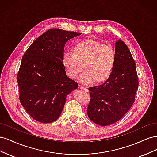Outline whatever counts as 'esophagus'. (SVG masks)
<instances>
[{"label": "esophagus", "mask_w": 157, "mask_h": 157, "mask_svg": "<svg viewBox=\"0 0 157 157\" xmlns=\"http://www.w3.org/2000/svg\"><path fill=\"white\" fill-rule=\"evenodd\" d=\"M80 88L82 90H83V91H84V92H88V88H86V87H84V86H80Z\"/></svg>", "instance_id": "esophagus-1"}]
</instances>
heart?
<instances>
[{
  "instance_id": "obj_1",
  "label": "heart",
  "mask_w": 157,
  "mask_h": 157,
  "mask_svg": "<svg viewBox=\"0 0 157 157\" xmlns=\"http://www.w3.org/2000/svg\"><path fill=\"white\" fill-rule=\"evenodd\" d=\"M115 60L112 46L91 38L76 42L72 51L64 52L61 58L66 73L72 78L77 77L83 67L80 80L84 84L105 82L111 77Z\"/></svg>"
}]
</instances>
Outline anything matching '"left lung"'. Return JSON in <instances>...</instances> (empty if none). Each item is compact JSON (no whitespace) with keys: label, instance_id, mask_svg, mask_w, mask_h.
Instances as JSON below:
<instances>
[{"label":"left lung","instance_id":"left-lung-1","mask_svg":"<svg viewBox=\"0 0 157 157\" xmlns=\"http://www.w3.org/2000/svg\"><path fill=\"white\" fill-rule=\"evenodd\" d=\"M115 65L111 77L103 84L89 88V118L100 126L117 122L129 111L138 88L136 63L124 42H115Z\"/></svg>","mask_w":157,"mask_h":157}]
</instances>
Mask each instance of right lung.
<instances>
[{"instance_id": "obj_1", "label": "right lung", "mask_w": 157, "mask_h": 157, "mask_svg": "<svg viewBox=\"0 0 157 157\" xmlns=\"http://www.w3.org/2000/svg\"><path fill=\"white\" fill-rule=\"evenodd\" d=\"M80 35L50 29L38 37L23 56L17 76L20 101L35 120L42 123L56 121L66 96L78 88L66 75L61 58L66 42Z\"/></svg>"}]
</instances>
